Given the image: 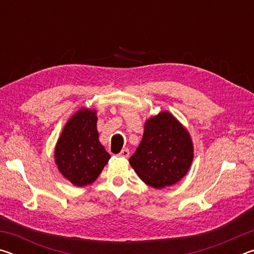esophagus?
Instances as JSON below:
<instances>
[{"instance_id":"esophagus-1","label":"esophagus","mask_w":254,"mask_h":254,"mask_svg":"<svg viewBox=\"0 0 254 254\" xmlns=\"http://www.w3.org/2000/svg\"><path fill=\"white\" fill-rule=\"evenodd\" d=\"M118 156L123 157V158H127L128 156H130V151H128V149H123L122 151L118 154Z\"/></svg>"}]
</instances>
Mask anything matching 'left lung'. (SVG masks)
I'll return each mask as SVG.
<instances>
[{"instance_id": "obj_1", "label": "left lung", "mask_w": 254, "mask_h": 254, "mask_svg": "<svg viewBox=\"0 0 254 254\" xmlns=\"http://www.w3.org/2000/svg\"><path fill=\"white\" fill-rule=\"evenodd\" d=\"M194 159V145L186 127L163 111L144 123L142 140L128 162L150 187L173 186L188 173Z\"/></svg>"}]
</instances>
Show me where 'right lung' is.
Masks as SVG:
<instances>
[{"instance_id":"add662e5","label":"right lung","mask_w":254,"mask_h":254,"mask_svg":"<svg viewBox=\"0 0 254 254\" xmlns=\"http://www.w3.org/2000/svg\"><path fill=\"white\" fill-rule=\"evenodd\" d=\"M96 126V110L83 107L68 120L56 143L57 168L75 186L93 184L111 158L98 140Z\"/></svg>"}]
</instances>
